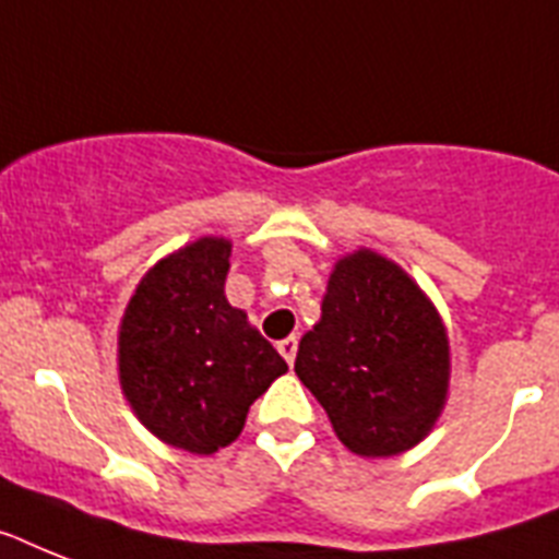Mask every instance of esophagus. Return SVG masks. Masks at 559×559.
<instances>
[{
	"label": "esophagus",
	"instance_id": "esophagus-1",
	"mask_svg": "<svg viewBox=\"0 0 559 559\" xmlns=\"http://www.w3.org/2000/svg\"><path fill=\"white\" fill-rule=\"evenodd\" d=\"M278 353L284 358H287V365H293L295 361V353H298V338L295 335H289V338H284V342H278Z\"/></svg>",
	"mask_w": 559,
	"mask_h": 559
}]
</instances>
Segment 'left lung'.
<instances>
[{"label":"left lung","instance_id":"8db88e82","mask_svg":"<svg viewBox=\"0 0 559 559\" xmlns=\"http://www.w3.org/2000/svg\"><path fill=\"white\" fill-rule=\"evenodd\" d=\"M295 373L356 456L411 451L448 402L451 342L425 289L376 249L335 261L321 319L298 344Z\"/></svg>","mask_w":559,"mask_h":559}]
</instances>
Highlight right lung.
Returning a JSON list of instances; mask_svg holds the SVG:
<instances>
[{
    "mask_svg": "<svg viewBox=\"0 0 559 559\" xmlns=\"http://www.w3.org/2000/svg\"><path fill=\"white\" fill-rule=\"evenodd\" d=\"M233 240L203 235L140 278L117 333L122 396L140 425L180 451L212 456L243 430L249 405L287 361L226 301Z\"/></svg>",
    "mask_w": 559,
    "mask_h": 559,
    "instance_id": "add662e5",
    "label": "right lung"
}]
</instances>
